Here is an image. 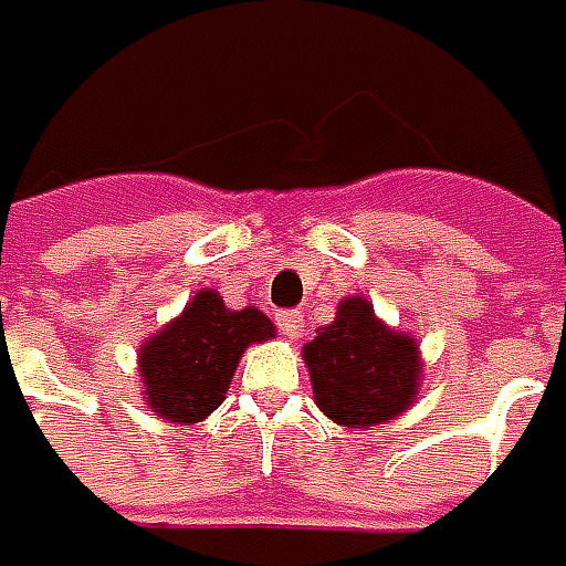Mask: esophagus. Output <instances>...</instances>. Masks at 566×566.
I'll return each instance as SVG.
<instances>
[{
    "label": "esophagus",
    "instance_id": "esophagus-1",
    "mask_svg": "<svg viewBox=\"0 0 566 566\" xmlns=\"http://www.w3.org/2000/svg\"><path fill=\"white\" fill-rule=\"evenodd\" d=\"M276 326H280V332H283L286 338H298L304 332L302 314H298V311H280V314H276Z\"/></svg>",
    "mask_w": 566,
    "mask_h": 566
}]
</instances>
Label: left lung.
Here are the masks:
<instances>
[{"instance_id":"obj_1","label":"left lung","mask_w":566,"mask_h":566,"mask_svg":"<svg viewBox=\"0 0 566 566\" xmlns=\"http://www.w3.org/2000/svg\"><path fill=\"white\" fill-rule=\"evenodd\" d=\"M302 354L319 411L340 427L390 423L418 399V340L380 323L363 295L344 298L335 319L316 328Z\"/></svg>"}]
</instances>
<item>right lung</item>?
<instances>
[{
  "label": "right lung",
  "mask_w": 566,
  "mask_h": 566,
  "mask_svg": "<svg viewBox=\"0 0 566 566\" xmlns=\"http://www.w3.org/2000/svg\"><path fill=\"white\" fill-rule=\"evenodd\" d=\"M274 338V323L255 311H231L216 290H200L174 323L139 347L146 405L170 423H200L226 402L240 356Z\"/></svg>",
  "instance_id": "obj_1"
}]
</instances>
